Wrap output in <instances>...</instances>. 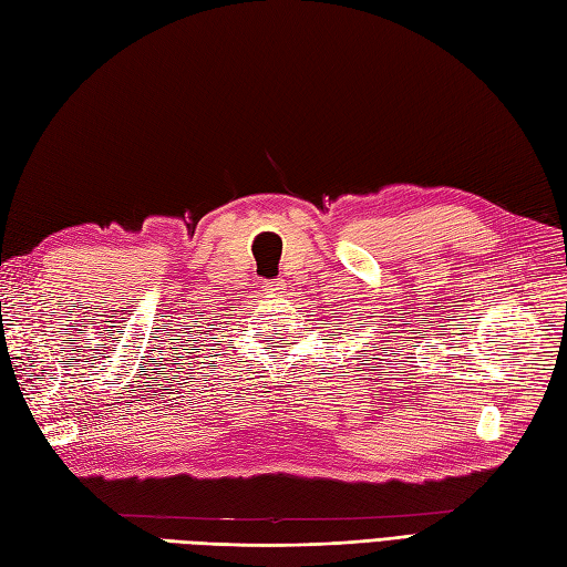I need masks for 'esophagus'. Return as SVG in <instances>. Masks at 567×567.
Here are the masks:
<instances>
[{"instance_id": "esophagus-1", "label": "esophagus", "mask_w": 567, "mask_h": 567, "mask_svg": "<svg viewBox=\"0 0 567 567\" xmlns=\"http://www.w3.org/2000/svg\"><path fill=\"white\" fill-rule=\"evenodd\" d=\"M260 287H262V295L275 297L285 290V280H265Z\"/></svg>"}]
</instances>
